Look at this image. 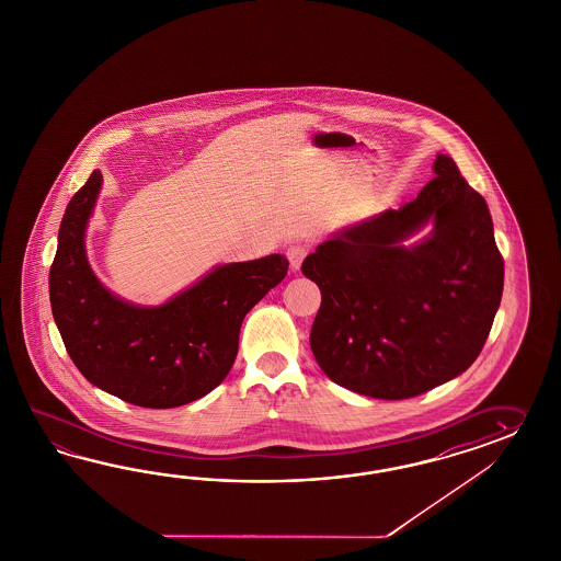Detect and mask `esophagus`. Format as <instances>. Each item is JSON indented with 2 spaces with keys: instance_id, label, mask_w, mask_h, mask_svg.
Listing matches in <instances>:
<instances>
[{
  "instance_id": "esophagus-1",
  "label": "esophagus",
  "mask_w": 561,
  "mask_h": 561,
  "mask_svg": "<svg viewBox=\"0 0 561 561\" xmlns=\"http://www.w3.org/2000/svg\"><path fill=\"white\" fill-rule=\"evenodd\" d=\"M286 255H288L289 259V267H291L294 272H298V270L302 267L304 257L308 255V247L300 244V242H294V244H289Z\"/></svg>"
}]
</instances>
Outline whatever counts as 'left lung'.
Listing matches in <instances>:
<instances>
[{
	"instance_id": "1",
	"label": "left lung",
	"mask_w": 561,
	"mask_h": 561,
	"mask_svg": "<svg viewBox=\"0 0 561 561\" xmlns=\"http://www.w3.org/2000/svg\"><path fill=\"white\" fill-rule=\"evenodd\" d=\"M398 210L334 232L304 259L322 302L310 347L334 383L379 400L424 394L470 367L492 329L504 261L484 197L447 154ZM426 224L421 243L405 241Z\"/></svg>"
}]
</instances>
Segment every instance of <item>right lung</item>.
<instances>
[{"mask_svg": "<svg viewBox=\"0 0 561 561\" xmlns=\"http://www.w3.org/2000/svg\"><path fill=\"white\" fill-rule=\"evenodd\" d=\"M102 190L93 171L71 197L48 273L50 308L83 378L142 409H175L213 392L239 351L242 319L288 273L267 255L218 265L161 306L114 296L91 272L85 228Z\"/></svg>", "mask_w": 561, "mask_h": 561, "instance_id": "add662e5", "label": "right lung"}]
</instances>
